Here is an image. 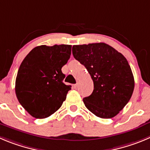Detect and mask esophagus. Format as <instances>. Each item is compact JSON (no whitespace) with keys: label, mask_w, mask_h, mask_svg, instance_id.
I'll return each mask as SVG.
<instances>
[{"label":"esophagus","mask_w":150,"mask_h":150,"mask_svg":"<svg viewBox=\"0 0 150 150\" xmlns=\"http://www.w3.org/2000/svg\"><path fill=\"white\" fill-rule=\"evenodd\" d=\"M72 86H73V88H74V89H76L77 88H78V83H75V84H73V85H72Z\"/></svg>","instance_id":"obj_1"}]
</instances>
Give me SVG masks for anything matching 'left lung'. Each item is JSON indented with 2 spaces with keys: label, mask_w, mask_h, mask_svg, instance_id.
<instances>
[{
  "label": "left lung",
  "mask_w": 150,
  "mask_h": 150,
  "mask_svg": "<svg viewBox=\"0 0 150 150\" xmlns=\"http://www.w3.org/2000/svg\"><path fill=\"white\" fill-rule=\"evenodd\" d=\"M74 58L91 75L94 89L83 99L86 108L101 118H111L123 110L135 86L132 69L126 58L104 43L72 47Z\"/></svg>",
  "instance_id": "1"
}]
</instances>
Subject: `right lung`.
<instances>
[{
  "mask_svg": "<svg viewBox=\"0 0 150 150\" xmlns=\"http://www.w3.org/2000/svg\"><path fill=\"white\" fill-rule=\"evenodd\" d=\"M71 48L65 44L38 46L22 61L15 81V94L33 117H49L66 100L71 86L63 82L65 75L61 68L70 58Z\"/></svg>",
  "mask_w": 150,
  "mask_h": 150,
  "instance_id": "obj_1",
  "label": "right lung"
}]
</instances>
